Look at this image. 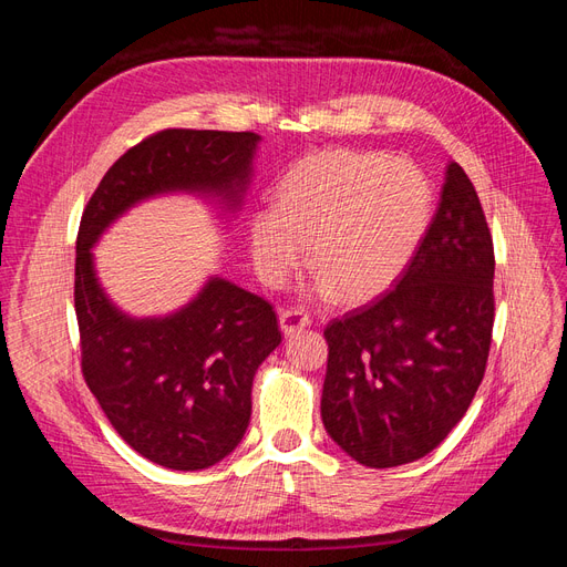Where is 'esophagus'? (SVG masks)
I'll list each match as a JSON object with an SVG mask.
<instances>
[{"label":"esophagus","instance_id":"1","mask_svg":"<svg viewBox=\"0 0 567 567\" xmlns=\"http://www.w3.org/2000/svg\"><path fill=\"white\" fill-rule=\"evenodd\" d=\"M279 321H281V331L286 333V336H293V333H298V331H302L305 326H310L312 323V317L307 315L302 307H288V310H284L281 315H279Z\"/></svg>","mask_w":567,"mask_h":567}]
</instances>
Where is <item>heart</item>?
Wrapping results in <instances>:
<instances>
[{"instance_id": "obj_1", "label": "heart", "mask_w": 567, "mask_h": 567, "mask_svg": "<svg viewBox=\"0 0 567 567\" xmlns=\"http://www.w3.org/2000/svg\"><path fill=\"white\" fill-rule=\"evenodd\" d=\"M433 192L406 161L381 153L326 148L300 158L277 186L274 208L250 217L257 271L269 284L298 267L310 244L321 288L340 300L381 296L414 255L427 229Z\"/></svg>"}]
</instances>
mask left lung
I'll return each instance as SVG.
<instances>
[{"label":"left lung","mask_w":567,"mask_h":567,"mask_svg":"<svg viewBox=\"0 0 567 567\" xmlns=\"http://www.w3.org/2000/svg\"><path fill=\"white\" fill-rule=\"evenodd\" d=\"M492 284L483 203L450 163L437 213L394 288L323 329L321 419L354 461L402 466L452 433L485 379Z\"/></svg>","instance_id":"8db88e82"}]
</instances>
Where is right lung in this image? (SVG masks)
<instances>
[{
	"instance_id": "right-lung-1",
	"label": "right lung",
	"mask_w": 567,
	"mask_h": 567,
	"mask_svg": "<svg viewBox=\"0 0 567 567\" xmlns=\"http://www.w3.org/2000/svg\"><path fill=\"white\" fill-rule=\"evenodd\" d=\"M255 132L163 130L123 153L84 205L75 241L82 379L134 452L173 471H200L241 442L252 375L281 342L271 302L213 279L182 312L127 319L99 288L90 248L130 205L173 188L238 196Z\"/></svg>"
}]
</instances>
